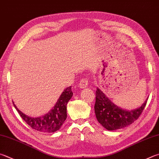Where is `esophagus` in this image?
Here are the masks:
<instances>
[{
  "mask_svg": "<svg viewBox=\"0 0 159 159\" xmlns=\"http://www.w3.org/2000/svg\"><path fill=\"white\" fill-rule=\"evenodd\" d=\"M88 85V79H86V78H83L81 80H80V81L79 83V87L80 88H85L87 87V85Z\"/></svg>",
  "mask_w": 159,
  "mask_h": 159,
  "instance_id": "1",
  "label": "esophagus"
}]
</instances>
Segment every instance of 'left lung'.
Listing matches in <instances>:
<instances>
[{
  "instance_id": "obj_1",
  "label": "left lung",
  "mask_w": 159,
  "mask_h": 159,
  "mask_svg": "<svg viewBox=\"0 0 159 159\" xmlns=\"http://www.w3.org/2000/svg\"><path fill=\"white\" fill-rule=\"evenodd\" d=\"M147 102L148 99L140 108L133 111H126L115 106L97 88L94 112L98 122L106 129L113 131L126 127L137 120L142 114Z\"/></svg>"
}]
</instances>
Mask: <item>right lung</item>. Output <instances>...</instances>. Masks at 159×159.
<instances>
[{
  "instance_id": "add662e5",
  "label": "right lung",
  "mask_w": 159,
  "mask_h": 159,
  "mask_svg": "<svg viewBox=\"0 0 159 159\" xmlns=\"http://www.w3.org/2000/svg\"><path fill=\"white\" fill-rule=\"evenodd\" d=\"M72 95L73 92L71 88H67L60 95L54 108L44 116L36 118L27 116L20 111L15 104L14 106L20 116L31 128L38 131L52 133L59 130L67 118V104Z\"/></svg>"
}]
</instances>
